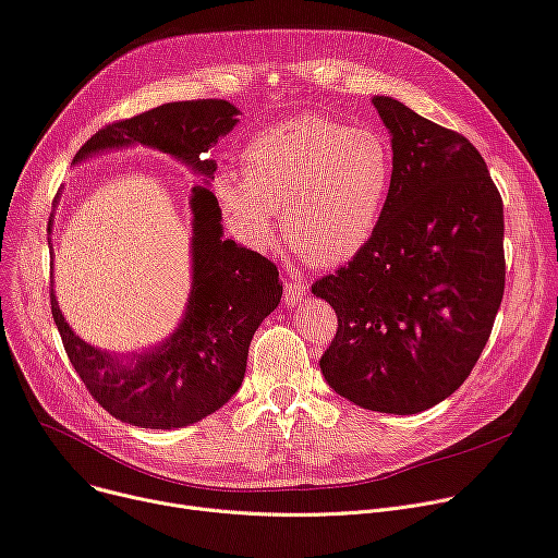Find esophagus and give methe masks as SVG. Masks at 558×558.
Segmentation results:
<instances>
[{
	"mask_svg": "<svg viewBox=\"0 0 558 558\" xmlns=\"http://www.w3.org/2000/svg\"><path fill=\"white\" fill-rule=\"evenodd\" d=\"M307 293V287L305 284H299V282H287L284 284V303L287 305H299Z\"/></svg>",
	"mask_w": 558,
	"mask_h": 558,
	"instance_id": "obj_1",
	"label": "esophagus"
}]
</instances>
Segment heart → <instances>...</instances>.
Returning a JSON list of instances; mask_svg holds the SVG:
<instances>
[{
  "instance_id": "1",
  "label": "heart",
  "mask_w": 558,
  "mask_h": 558,
  "mask_svg": "<svg viewBox=\"0 0 558 558\" xmlns=\"http://www.w3.org/2000/svg\"><path fill=\"white\" fill-rule=\"evenodd\" d=\"M242 174L219 170L213 193L235 235L269 251L284 231L316 265H339L375 238L392 185L384 134L327 117H299L253 134Z\"/></svg>"
}]
</instances>
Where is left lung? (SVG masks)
Instances as JSON below:
<instances>
[{"label":"left lung","mask_w":558,"mask_h":558,"mask_svg":"<svg viewBox=\"0 0 558 558\" xmlns=\"http://www.w3.org/2000/svg\"><path fill=\"white\" fill-rule=\"evenodd\" d=\"M373 105L392 185L375 238L312 287L339 316L320 369L367 411L415 415L453 395L489 341L505 291L502 199L462 134L392 96Z\"/></svg>","instance_id":"1"}]
</instances>
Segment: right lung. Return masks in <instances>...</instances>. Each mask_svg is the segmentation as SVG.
I'll return each instance as SVG.
<instances>
[{
    "mask_svg": "<svg viewBox=\"0 0 558 558\" xmlns=\"http://www.w3.org/2000/svg\"><path fill=\"white\" fill-rule=\"evenodd\" d=\"M238 117L240 109L229 100L168 102L98 130L73 157L76 166L109 150L145 145L202 177L189 202V303L168 339L132 354L94 348L69 327L51 287V314L71 365L105 411L125 424L170 430L219 411L242 386L255 329L280 303L276 265L225 240L221 208L210 191L217 166L208 150L238 125ZM51 229L53 215L49 235ZM49 251L53 253L51 238Z\"/></svg>",
    "mask_w": 558,
    "mask_h": 558,
    "instance_id": "1",
    "label": "right lung"
}]
</instances>
